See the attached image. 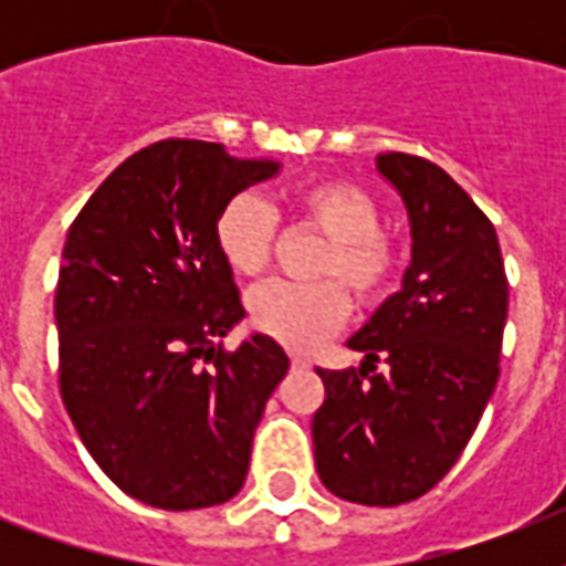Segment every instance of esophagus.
<instances>
[{
  "label": "esophagus",
  "mask_w": 566,
  "mask_h": 566,
  "mask_svg": "<svg viewBox=\"0 0 566 566\" xmlns=\"http://www.w3.org/2000/svg\"><path fill=\"white\" fill-rule=\"evenodd\" d=\"M291 364L293 367H311V361L305 355H291Z\"/></svg>",
  "instance_id": "esophagus-1"
}]
</instances>
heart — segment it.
<instances>
[{"label": "heart", "instance_id": "heart-1", "mask_svg": "<svg viewBox=\"0 0 566 566\" xmlns=\"http://www.w3.org/2000/svg\"><path fill=\"white\" fill-rule=\"evenodd\" d=\"M293 222L323 231V249L314 275L332 282H273L249 296V319L261 335L291 349H314L344 326L349 314V287L355 300L370 305L394 279L396 247L381 231V208L353 181L314 179L284 196ZM279 217L258 193H238L213 220V243L231 273L261 275L273 255Z\"/></svg>", "mask_w": 566, "mask_h": 566}]
</instances>
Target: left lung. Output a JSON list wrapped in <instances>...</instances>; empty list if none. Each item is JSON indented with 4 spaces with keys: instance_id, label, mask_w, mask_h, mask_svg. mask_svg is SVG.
I'll return each instance as SVG.
<instances>
[{
    "instance_id": "8db88e82",
    "label": "left lung",
    "mask_w": 566,
    "mask_h": 566,
    "mask_svg": "<svg viewBox=\"0 0 566 566\" xmlns=\"http://www.w3.org/2000/svg\"><path fill=\"white\" fill-rule=\"evenodd\" d=\"M376 164L408 208L411 266L349 340L361 367L317 370L326 402L311 434L335 496L402 505L452 470L482 420L500 378L509 279L493 222L438 164L405 153Z\"/></svg>"
}]
</instances>
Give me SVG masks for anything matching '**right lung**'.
Here are the masks:
<instances>
[{
    "instance_id": "obj_1",
    "label": "right lung",
    "mask_w": 566,
    "mask_h": 566,
    "mask_svg": "<svg viewBox=\"0 0 566 566\" xmlns=\"http://www.w3.org/2000/svg\"><path fill=\"white\" fill-rule=\"evenodd\" d=\"M275 172L220 144L158 140L102 181L66 234L61 399L102 473L155 509H208L243 488L291 367L266 335L222 346L247 311L213 243L222 205Z\"/></svg>"
}]
</instances>
